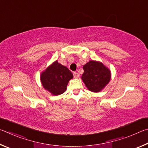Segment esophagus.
Masks as SVG:
<instances>
[{
  "label": "esophagus",
  "instance_id": "obj_1",
  "mask_svg": "<svg viewBox=\"0 0 148 148\" xmlns=\"http://www.w3.org/2000/svg\"><path fill=\"white\" fill-rule=\"evenodd\" d=\"M79 73H77V72H74L73 73V77H74V78H78L79 77Z\"/></svg>",
  "mask_w": 148,
  "mask_h": 148
}]
</instances>
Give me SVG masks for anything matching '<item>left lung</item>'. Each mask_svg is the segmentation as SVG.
<instances>
[{
    "label": "left lung",
    "mask_w": 148,
    "mask_h": 148,
    "mask_svg": "<svg viewBox=\"0 0 148 148\" xmlns=\"http://www.w3.org/2000/svg\"><path fill=\"white\" fill-rule=\"evenodd\" d=\"M83 69L81 79L90 91H101L110 81V71L101 62L90 60L83 66Z\"/></svg>",
    "instance_id": "8db88e82"
}]
</instances>
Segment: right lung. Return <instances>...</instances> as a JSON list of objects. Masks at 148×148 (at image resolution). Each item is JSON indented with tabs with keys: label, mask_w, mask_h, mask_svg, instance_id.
Instances as JSON below:
<instances>
[{
	"label": "right lung",
	"mask_w": 148,
	"mask_h": 148,
	"mask_svg": "<svg viewBox=\"0 0 148 148\" xmlns=\"http://www.w3.org/2000/svg\"><path fill=\"white\" fill-rule=\"evenodd\" d=\"M73 77L69 69L56 60L41 73L40 79L44 88L53 95H58L66 92L67 84Z\"/></svg>",
	"instance_id": "add662e5"
}]
</instances>
